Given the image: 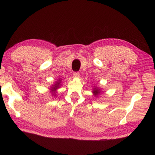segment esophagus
Segmentation results:
<instances>
[{"label": "esophagus", "mask_w": 155, "mask_h": 155, "mask_svg": "<svg viewBox=\"0 0 155 155\" xmlns=\"http://www.w3.org/2000/svg\"><path fill=\"white\" fill-rule=\"evenodd\" d=\"M73 77H74V78H79L80 77V73L74 72V73H73Z\"/></svg>", "instance_id": "esophagus-1"}]
</instances>
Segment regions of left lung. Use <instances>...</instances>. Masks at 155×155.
<instances>
[{
    "instance_id": "obj_1",
    "label": "left lung",
    "mask_w": 155,
    "mask_h": 155,
    "mask_svg": "<svg viewBox=\"0 0 155 155\" xmlns=\"http://www.w3.org/2000/svg\"><path fill=\"white\" fill-rule=\"evenodd\" d=\"M102 92L101 91V89L98 87H96V86H94L93 87L92 89V93H93V95L95 96V97H98L99 96V94Z\"/></svg>"
}]
</instances>
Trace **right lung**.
<instances>
[{"label":"right lung","mask_w":155,"mask_h":155,"mask_svg":"<svg viewBox=\"0 0 155 155\" xmlns=\"http://www.w3.org/2000/svg\"><path fill=\"white\" fill-rule=\"evenodd\" d=\"M61 78H59L58 80H57V81H55V83L52 84V85L50 87V93H51V95L52 96L55 97L57 96V90L58 89L61 87Z\"/></svg>","instance_id":"right-lung-1"}]
</instances>
